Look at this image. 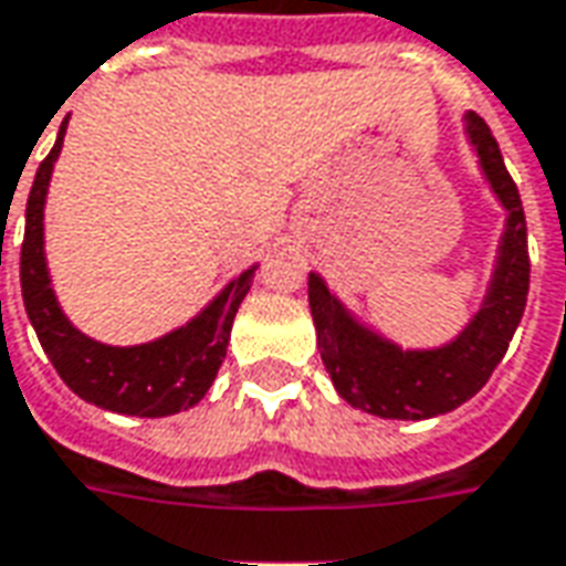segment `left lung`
Returning a JSON list of instances; mask_svg holds the SVG:
<instances>
[{"instance_id":"obj_1","label":"left lung","mask_w":566,"mask_h":566,"mask_svg":"<svg viewBox=\"0 0 566 566\" xmlns=\"http://www.w3.org/2000/svg\"><path fill=\"white\" fill-rule=\"evenodd\" d=\"M465 132L475 146L481 171L488 174L496 199L509 211L503 244L488 300L460 337L429 352H405L377 337L339 306L322 275L310 272V310L318 349L337 392L358 410L386 420H429L448 413L484 389L490 374L503 361L531 291L527 220L512 174L488 122L469 113Z\"/></svg>"}]
</instances>
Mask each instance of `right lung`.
<instances>
[{"instance_id": "right-lung-1", "label": "right lung", "mask_w": 566, "mask_h": 566, "mask_svg": "<svg viewBox=\"0 0 566 566\" xmlns=\"http://www.w3.org/2000/svg\"><path fill=\"white\" fill-rule=\"evenodd\" d=\"M66 122L61 125L57 144L35 171L33 189L27 199V229L21 248V291L27 315L35 337L51 358L61 379L88 405L104 407L128 417H168L177 410L199 405L211 389L217 370L227 358L232 318L251 291L254 270L242 272L208 310L196 315L187 327L165 334L144 346H104L85 337L54 300L45 251H42V211L49 196L54 161L61 156Z\"/></svg>"}]
</instances>
